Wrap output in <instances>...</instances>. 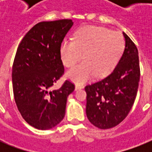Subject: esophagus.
Masks as SVG:
<instances>
[{
    "label": "esophagus",
    "instance_id": "obj_1",
    "mask_svg": "<svg viewBox=\"0 0 152 152\" xmlns=\"http://www.w3.org/2000/svg\"><path fill=\"white\" fill-rule=\"evenodd\" d=\"M82 88H83V85H81V84H76V90L82 89Z\"/></svg>",
    "mask_w": 152,
    "mask_h": 152
}]
</instances>
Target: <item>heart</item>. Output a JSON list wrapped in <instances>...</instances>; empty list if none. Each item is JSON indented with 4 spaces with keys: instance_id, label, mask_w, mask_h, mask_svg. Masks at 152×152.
I'll use <instances>...</instances> for the list:
<instances>
[{
    "instance_id": "b5f03b06",
    "label": "heart",
    "mask_w": 152,
    "mask_h": 152,
    "mask_svg": "<svg viewBox=\"0 0 152 152\" xmlns=\"http://www.w3.org/2000/svg\"><path fill=\"white\" fill-rule=\"evenodd\" d=\"M125 48V38L120 33L105 27L87 26L76 32L73 40L62 42L60 55L63 64L72 67L84 54V61L67 73L70 80L83 83L94 75L102 77L110 73L122 57Z\"/></svg>"
}]
</instances>
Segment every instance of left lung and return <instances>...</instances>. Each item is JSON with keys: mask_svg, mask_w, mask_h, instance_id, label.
<instances>
[{"mask_svg": "<svg viewBox=\"0 0 152 152\" xmlns=\"http://www.w3.org/2000/svg\"><path fill=\"white\" fill-rule=\"evenodd\" d=\"M125 48L113 72L85 87L86 113L95 127L107 129L120 124L131 110L139 86L140 69L138 50L123 32Z\"/></svg>", "mask_w": 152, "mask_h": 152, "instance_id": "8db88e82", "label": "left lung"}]
</instances>
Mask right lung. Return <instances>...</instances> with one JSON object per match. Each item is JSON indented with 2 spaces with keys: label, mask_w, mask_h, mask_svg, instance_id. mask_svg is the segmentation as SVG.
Wrapping results in <instances>:
<instances>
[{
  "label": "right lung",
  "mask_w": 152,
  "mask_h": 152,
  "mask_svg": "<svg viewBox=\"0 0 152 152\" xmlns=\"http://www.w3.org/2000/svg\"><path fill=\"white\" fill-rule=\"evenodd\" d=\"M72 25V20L39 23L16 50L12 74L14 99L23 118L38 129H50L61 121L67 98L75 90L74 83L65 80L50 91L64 75L60 47Z\"/></svg>",
  "instance_id": "obj_1"
}]
</instances>
